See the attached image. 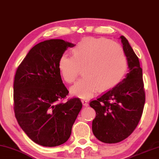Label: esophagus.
Returning a JSON list of instances; mask_svg holds the SVG:
<instances>
[{
    "label": "esophagus",
    "mask_w": 159,
    "mask_h": 159,
    "mask_svg": "<svg viewBox=\"0 0 159 159\" xmlns=\"http://www.w3.org/2000/svg\"><path fill=\"white\" fill-rule=\"evenodd\" d=\"M81 101H82V103H83V106H85V107H88V105H89L88 101H87V100H85V99H83V100H82Z\"/></svg>",
    "instance_id": "34e87169"
}]
</instances>
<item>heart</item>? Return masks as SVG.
<instances>
[{"label":"heart","instance_id":"1","mask_svg":"<svg viewBox=\"0 0 159 159\" xmlns=\"http://www.w3.org/2000/svg\"><path fill=\"white\" fill-rule=\"evenodd\" d=\"M72 56L63 54L58 69L64 80L71 83L83 67L81 79L70 92L80 98L91 97L96 90L107 91L119 83L127 71V61L123 48L103 38L88 37L82 39L72 49Z\"/></svg>","mask_w":159,"mask_h":159}]
</instances>
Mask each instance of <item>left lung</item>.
Wrapping results in <instances>:
<instances>
[{
	"label": "left lung",
	"instance_id": "obj_1",
	"mask_svg": "<svg viewBox=\"0 0 159 159\" xmlns=\"http://www.w3.org/2000/svg\"><path fill=\"white\" fill-rule=\"evenodd\" d=\"M129 72L122 81L90 102L96 111L92 132L105 143H116L131 134L141 119L145 102L142 68L125 36L120 37Z\"/></svg>",
	"mask_w": 159,
	"mask_h": 159
}]
</instances>
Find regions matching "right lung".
Instances as JSON below:
<instances>
[{"label": "right lung", "instance_id": "add662e5", "mask_svg": "<svg viewBox=\"0 0 159 159\" xmlns=\"http://www.w3.org/2000/svg\"><path fill=\"white\" fill-rule=\"evenodd\" d=\"M75 45L61 39L39 43L18 66L14 82V109L18 123L31 140L55 147L69 139L82 108L79 98L61 102L68 94L58 61Z\"/></svg>", "mask_w": 159, "mask_h": 159}]
</instances>
